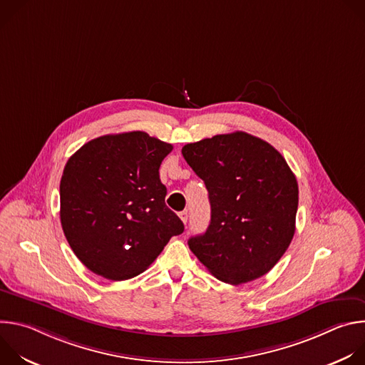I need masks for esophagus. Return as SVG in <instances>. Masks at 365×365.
<instances>
[{"label": "esophagus", "instance_id": "34e87169", "mask_svg": "<svg viewBox=\"0 0 365 365\" xmlns=\"http://www.w3.org/2000/svg\"><path fill=\"white\" fill-rule=\"evenodd\" d=\"M179 218L182 220V222H183V224H186V222H187V218H189L187 211H182V212L179 214Z\"/></svg>", "mask_w": 365, "mask_h": 365}]
</instances>
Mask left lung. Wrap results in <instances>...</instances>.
Here are the masks:
<instances>
[{
    "label": "left lung",
    "instance_id": "left-lung-1",
    "mask_svg": "<svg viewBox=\"0 0 365 365\" xmlns=\"http://www.w3.org/2000/svg\"><path fill=\"white\" fill-rule=\"evenodd\" d=\"M182 154L211 203L210 227L187 241L192 252L230 284L269 273L296 230L299 187L283 155L242 131L186 144Z\"/></svg>",
    "mask_w": 365,
    "mask_h": 365
}]
</instances>
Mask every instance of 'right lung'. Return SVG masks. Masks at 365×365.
Instances as JSON below:
<instances>
[{
	"instance_id": "obj_1",
	"label": "right lung",
	"mask_w": 365,
	"mask_h": 365,
	"mask_svg": "<svg viewBox=\"0 0 365 365\" xmlns=\"http://www.w3.org/2000/svg\"><path fill=\"white\" fill-rule=\"evenodd\" d=\"M172 150L144 131H130L93 138L68 160L61 222L75 255L95 274L115 282L135 277L183 232L165 203L159 175Z\"/></svg>"
}]
</instances>
